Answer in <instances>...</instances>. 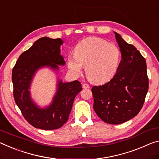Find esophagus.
<instances>
[{
  "label": "esophagus",
  "mask_w": 159,
  "mask_h": 159,
  "mask_svg": "<svg viewBox=\"0 0 159 159\" xmlns=\"http://www.w3.org/2000/svg\"><path fill=\"white\" fill-rule=\"evenodd\" d=\"M82 87L84 88V89H89L90 86L88 84H87V83H84V84L82 85Z\"/></svg>",
  "instance_id": "obj_1"
}]
</instances>
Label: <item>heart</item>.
<instances>
[{
    "mask_svg": "<svg viewBox=\"0 0 159 159\" xmlns=\"http://www.w3.org/2000/svg\"><path fill=\"white\" fill-rule=\"evenodd\" d=\"M74 55H70V71L79 75L85 67L88 79L94 83L108 81L115 75L121 60V52L115 44L97 37H89L78 43Z\"/></svg>",
    "mask_w": 159,
    "mask_h": 159,
    "instance_id": "heart-1",
    "label": "heart"
}]
</instances>
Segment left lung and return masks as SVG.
<instances>
[{"instance_id": "8db88e82", "label": "left lung", "mask_w": 159, "mask_h": 159, "mask_svg": "<svg viewBox=\"0 0 159 159\" xmlns=\"http://www.w3.org/2000/svg\"><path fill=\"white\" fill-rule=\"evenodd\" d=\"M121 60L114 77L92 87L94 110L105 123L119 124L134 118L142 108L148 89L145 58L116 32Z\"/></svg>"}]
</instances>
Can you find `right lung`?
I'll list each match as a JSON object with an SVG mask.
<instances>
[{"mask_svg":"<svg viewBox=\"0 0 159 159\" xmlns=\"http://www.w3.org/2000/svg\"><path fill=\"white\" fill-rule=\"evenodd\" d=\"M62 44L60 38L38 39L20 55L12 71L13 96L17 106L32 126L43 130L59 129L67 122L75 97L82 89L78 80L63 82L58 79L57 91L48 106L42 108L32 99L30 89L38 70L49 67L57 72L59 65H65L60 54Z\"/></svg>","mask_w":159,"mask_h":159,"instance_id":"right-lung-1","label":"right lung"}]
</instances>
